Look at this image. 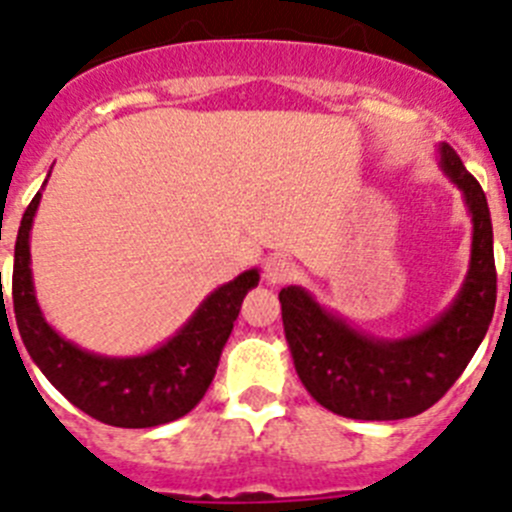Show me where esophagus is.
Here are the masks:
<instances>
[{"mask_svg": "<svg viewBox=\"0 0 512 512\" xmlns=\"http://www.w3.org/2000/svg\"><path fill=\"white\" fill-rule=\"evenodd\" d=\"M295 278V265L285 257H270L265 262V280L272 285H283L290 283Z\"/></svg>", "mask_w": 512, "mask_h": 512, "instance_id": "1", "label": "esophagus"}]
</instances>
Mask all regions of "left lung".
Listing matches in <instances>:
<instances>
[{"mask_svg": "<svg viewBox=\"0 0 512 512\" xmlns=\"http://www.w3.org/2000/svg\"><path fill=\"white\" fill-rule=\"evenodd\" d=\"M439 166L462 191L472 247L460 293L427 328L404 338H376L323 308L305 288L280 290L295 371L308 394L333 414L389 422L427 412L460 379L493 321L498 272L485 191L450 143H439Z\"/></svg>", "mask_w": 512, "mask_h": 512, "instance_id": "1", "label": "left lung"}]
</instances>
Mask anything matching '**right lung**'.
I'll list each match as a JSON object with an SVG mask.
<instances>
[{"label": "right lung", "instance_id": "add662e5", "mask_svg": "<svg viewBox=\"0 0 512 512\" xmlns=\"http://www.w3.org/2000/svg\"><path fill=\"white\" fill-rule=\"evenodd\" d=\"M40 199L42 191H37L19 222L12 270L14 318L32 361L70 404L111 427H159L189 414L217 374L224 343L240 315L247 290L260 283V270H245L209 293L189 321L154 351L141 356L90 353L62 338L45 321L37 303L30 267V229Z\"/></svg>", "mask_w": 512, "mask_h": 512}]
</instances>
